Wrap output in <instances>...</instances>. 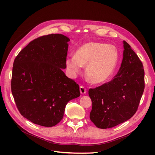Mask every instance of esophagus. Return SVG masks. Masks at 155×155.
I'll list each match as a JSON object with an SVG mask.
<instances>
[{
  "mask_svg": "<svg viewBox=\"0 0 155 155\" xmlns=\"http://www.w3.org/2000/svg\"><path fill=\"white\" fill-rule=\"evenodd\" d=\"M79 90H80V92L82 94H85L87 92V89L83 85L80 86V87H79Z\"/></svg>",
  "mask_w": 155,
  "mask_h": 155,
  "instance_id": "1",
  "label": "esophagus"
}]
</instances>
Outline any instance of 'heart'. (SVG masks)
<instances>
[{
    "instance_id": "b5f03b06",
    "label": "heart",
    "mask_w": 155,
    "mask_h": 155,
    "mask_svg": "<svg viewBox=\"0 0 155 155\" xmlns=\"http://www.w3.org/2000/svg\"><path fill=\"white\" fill-rule=\"evenodd\" d=\"M118 59V50L114 46L88 42L79 46L74 56L67 59L66 66L73 75H76L86 65L85 72L89 79L94 83H101L114 73Z\"/></svg>"
}]
</instances>
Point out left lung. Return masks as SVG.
Instances as JSON below:
<instances>
[{"instance_id":"1","label":"left lung","mask_w":155,"mask_h":155,"mask_svg":"<svg viewBox=\"0 0 155 155\" xmlns=\"http://www.w3.org/2000/svg\"><path fill=\"white\" fill-rule=\"evenodd\" d=\"M123 43V60L113 79L88 91L92 103L90 119L100 129L113 127L133 116L144 91L143 64L130 46Z\"/></svg>"}]
</instances>
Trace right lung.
<instances>
[{"instance_id":"right-lung-1","label":"right lung","mask_w":155,"mask_h":155,"mask_svg":"<svg viewBox=\"0 0 155 155\" xmlns=\"http://www.w3.org/2000/svg\"><path fill=\"white\" fill-rule=\"evenodd\" d=\"M69 38L43 35L31 41L14 60L12 92L18 111L32 123L52 127L63 118L67 103L80 96L79 86L63 71Z\"/></svg>"}]
</instances>
